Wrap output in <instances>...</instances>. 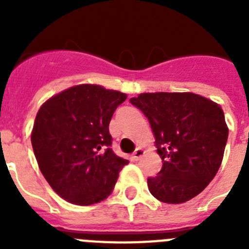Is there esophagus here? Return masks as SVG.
<instances>
[{"instance_id": "esophagus-1", "label": "esophagus", "mask_w": 249, "mask_h": 249, "mask_svg": "<svg viewBox=\"0 0 249 249\" xmlns=\"http://www.w3.org/2000/svg\"><path fill=\"white\" fill-rule=\"evenodd\" d=\"M143 155H144L143 149H142V148H137L135 152H133V155L131 156V160H138Z\"/></svg>"}]
</instances>
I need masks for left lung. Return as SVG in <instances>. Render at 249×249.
Masks as SVG:
<instances>
[{
  "label": "left lung",
  "instance_id": "left-lung-1",
  "mask_svg": "<svg viewBox=\"0 0 249 249\" xmlns=\"http://www.w3.org/2000/svg\"><path fill=\"white\" fill-rule=\"evenodd\" d=\"M129 102L148 118L163 163L147 179L152 196L177 204L199 195L214 178L227 143L221 106L191 92L141 93Z\"/></svg>",
  "mask_w": 249,
  "mask_h": 249
}]
</instances>
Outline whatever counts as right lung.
<instances>
[{"mask_svg":"<svg viewBox=\"0 0 249 249\" xmlns=\"http://www.w3.org/2000/svg\"><path fill=\"white\" fill-rule=\"evenodd\" d=\"M127 94L97 85H78L46 101L35 120L31 142L52 190L80 206L111 195L128 160L112 151L108 126Z\"/></svg>","mask_w":249,"mask_h":249,"instance_id":"1","label":"right lung"}]
</instances>
